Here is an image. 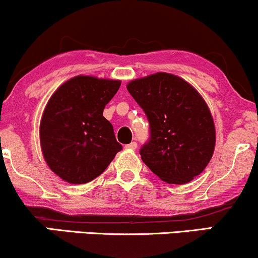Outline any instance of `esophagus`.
Returning a JSON list of instances; mask_svg holds the SVG:
<instances>
[{
  "instance_id": "esophagus-1",
  "label": "esophagus",
  "mask_w": 258,
  "mask_h": 258,
  "mask_svg": "<svg viewBox=\"0 0 258 258\" xmlns=\"http://www.w3.org/2000/svg\"><path fill=\"white\" fill-rule=\"evenodd\" d=\"M126 149H130V150H136L137 149V143L136 142H132V143L127 144V146H125Z\"/></svg>"
}]
</instances>
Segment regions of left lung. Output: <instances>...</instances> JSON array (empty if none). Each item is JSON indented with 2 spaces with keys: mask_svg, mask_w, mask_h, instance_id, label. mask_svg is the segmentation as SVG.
<instances>
[{
  "mask_svg": "<svg viewBox=\"0 0 258 258\" xmlns=\"http://www.w3.org/2000/svg\"><path fill=\"white\" fill-rule=\"evenodd\" d=\"M126 87L150 123V141L141 149L144 164L170 184L199 176L216 146L214 117L199 92L168 73L132 80Z\"/></svg>",
  "mask_w": 258,
  "mask_h": 258,
  "instance_id": "8db88e82",
  "label": "left lung"
}]
</instances>
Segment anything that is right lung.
<instances>
[{
    "mask_svg": "<svg viewBox=\"0 0 258 258\" xmlns=\"http://www.w3.org/2000/svg\"><path fill=\"white\" fill-rule=\"evenodd\" d=\"M120 85V80L78 75L47 102L40 122L41 150L48 167L65 182H91L122 149L103 116Z\"/></svg>",
    "mask_w": 258,
    "mask_h": 258,
    "instance_id": "obj_1",
    "label": "right lung"
}]
</instances>
